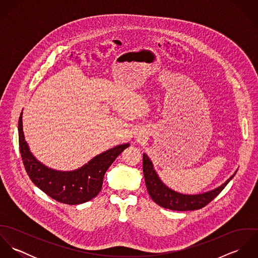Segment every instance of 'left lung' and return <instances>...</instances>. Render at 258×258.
Segmentation results:
<instances>
[{
  "instance_id": "obj_1",
  "label": "left lung",
  "mask_w": 258,
  "mask_h": 258,
  "mask_svg": "<svg viewBox=\"0 0 258 258\" xmlns=\"http://www.w3.org/2000/svg\"><path fill=\"white\" fill-rule=\"evenodd\" d=\"M236 172L237 171H235L234 174L223 184L212 190L197 195H185L176 191L164 184L155 171L153 163L148 157L147 154H143V173L148 192L151 199L160 207L172 211H195L206 207L229 183Z\"/></svg>"
}]
</instances>
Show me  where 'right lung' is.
<instances>
[{
	"label": "right lung",
	"instance_id": "right-lung-1",
	"mask_svg": "<svg viewBox=\"0 0 258 258\" xmlns=\"http://www.w3.org/2000/svg\"><path fill=\"white\" fill-rule=\"evenodd\" d=\"M23 111L19 119V145L25 169L32 182L53 200L79 205L95 198L101 190L103 178L115 159L130 144H122L95 156L74 171H57L46 167L31 152L23 131Z\"/></svg>",
	"mask_w": 258,
	"mask_h": 258
}]
</instances>
